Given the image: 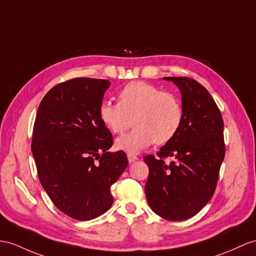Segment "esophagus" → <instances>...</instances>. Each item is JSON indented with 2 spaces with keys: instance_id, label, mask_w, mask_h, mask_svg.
<instances>
[{
  "instance_id": "34e87169",
  "label": "esophagus",
  "mask_w": 256,
  "mask_h": 256,
  "mask_svg": "<svg viewBox=\"0 0 256 256\" xmlns=\"http://www.w3.org/2000/svg\"><path fill=\"white\" fill-rule=\"evenodd\" d=\"M127 158H128L129 164H132V163H134V162L138 160V158H136V155H134V154H128V155H127Z\"/></svg>"
}]
</instances>
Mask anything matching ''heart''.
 <instances>
[{"instance_id":"obj_1","label":"heart","mask_w":256,"mask_h":256,"mask_svg":"<svg viewBox=\"0 0 256 256\" xmlns=\"http://www.w3.org/2000/svg\"><path fill=\"white\" fill-rule=\"evenodd\" d=\"M118 102L104 101L98 117L113 134H122L134 122V129L116 139L118 150L139 153L155 142L166 144L179 132L184 122L180 98L143 81L128 84L118 96Z\"/></svg>"}]
</instances>
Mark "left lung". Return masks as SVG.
<instances>
[{"mask_svg":"<svg viewBox=\"0 0 256 256\" xmlns=\"http://www.w3.org/2000/svg\"><path fill=\"white\" fill-rule=\"evenodd\" d=\"M180 92L184 122L179 132L158 152L146 155V196L154 213L167 220L198 214L213 196L225 158L224 122L210 92L189 77H164ZM174 157L170 164L164 158Z\"/></svg>","mask_w":256,"mask_h":256,"instance_id":"8db88e82","label":"left lung"}]
</instances>
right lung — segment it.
<instances>
[{
  "label": "right lung",
  "mask_w": 256,
  "mask_h": 256,
  "mask_svg": "<svg viewBox=\"0 0 256 256\" xmlns=\"http://www.w3.org/2000/svg\"><path fill=\"white\" fill-rule=\"evenodd\" d=\"M110 84L67 80L46 93L36 112L31 151L39 180L55 206L77 220H93L112 206L110 186L128 165L124 151L108 152L113 136L98 117Z\"/></svg>",
  "instance_id": "1"
}]
</instances>
